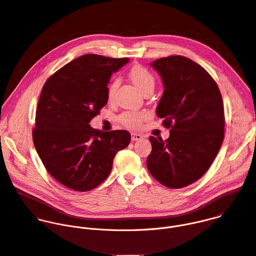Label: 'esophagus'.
Segmentation results:
<instances>
[{"label": "esophagus", "mask_w": 256, "mask_h": 256, "mask_svg": "<svg viewBox=\"0 0 256 256\" xmlns=\"http://www.w3.org/2000/svg\"><path fill=\"white\" fill-rule=\"evenodd\" d=\"M142 138V136L140 134H136V132H132V140H140Z\"/></svg>", "instance_id": "1"}]
</instances>
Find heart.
<instances>
[{"label": "heart", "mask_w": 256, "mask_h": 256, "mask_svg": "<svg viewBox=\"0 0 256 256\" xmlns=\"http://www.w3.org/2000/svg\"><path fill=\"white\" fill-rule=\"evenodd\" d=\"M128 76L134 84L142 92L146 93L148 91H153L155 87V77L152 72L142 66H134L130 68ZM118 86V81H114L108 86L107 90V98L108 100H112L114 98L116 89ZM146 116L142 112H128L122 114L120 116V122L128 128H138L142 122L144 120Z\"/></svg>", "instance_id": "heart-1"}]
</instances>
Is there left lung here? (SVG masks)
Returning a JSON list of instances; mask_svg holds the SVG:
<instances>
[{"instance_id": "8db88e82", "label": "left lung", "mask_w": 256, "mask_h": 256, "mask_svg": "<svg viewBox=\"0 0 256 256\" xmlns=\"http://www.w3.org/2000/svg\"><path fill=\"white\" fill-rule=\"evenodd\" d=\"M164 85L156 114L170 128L166 140L150 136L152 152L147 167L169 188L198 180L210 167L224 140V106L216 83L194 60L182 56L150 64Z\"/></svg>"}]
</instances>
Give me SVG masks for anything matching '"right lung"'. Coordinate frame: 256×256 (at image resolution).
Masks as SVG:
<instances>
[{"label": "right lung", "mask_w": 256, "mask_h": 256, "mask_svg": "<svg viewBox=\"0 0 256 256\" xmlns=\"http://www.w3.org/2000/svg\"><path fill=\"white\" fill-rule=\"evenodd\" d=\"M130 60L85 54L56 70L44 85L32 132L48 172L76 192L97 188L116 153L130 142L128 130L101 132L89 122L107 103L112 72Z\"/></svg>", "instance_id": "1"}]
</instances>
